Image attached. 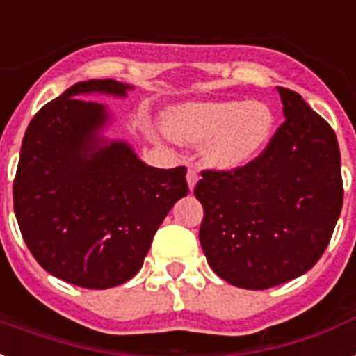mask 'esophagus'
<instances>
[{
	"label": "esophagus",
	"instance_id": "obj_1",
	"mask_svg": "<svg viewBox=\"0 0 356 356\" xmlns=\"http://www.w3.org/2000/svg\"><path fill=\"white\" fill-rule=\"evenodd\" d=\"M197 181H198V172L197 169H189L187 170V186H189V189H193V187L197 186Z\"/></svg>",
	"mask_w": 356,
	"mask_h": 356
}]
</instances>
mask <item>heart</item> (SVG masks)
Wrapping results in <instances>:
<instances>
[{
    "mask_svg": "<svg viewBox=\"0 0 356 356\" xmlns=\"http://www.w3.org/2000/svg\"><path fill=\"white\" fill-rule=\"evenodd\" d=\"M275 115L264 102L187 104L167 117L169 134L186 145H206V159L221 169L249 163L267 147Z\"/></svg>",
    "mask_w": 356,
    "mask_h": 356,
    "instance_id": "heart-1",
    "label": "heart"
}]
</instances>
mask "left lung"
I'll return each instance as SVG.
<instances>
[{"instance_id": "left-lung-1", "label": "left lung", "mask_w": 356, "mask_h": 356, "mask_svg": "<svg viewBox=\"0 0 356 356\" xmlns=\"http://www.w3.org/2000/svg\"><path fill=\"white\" fill-rule=\"evenodd\" d=\"M284 120L243 167L202 170L200 245L232 286L267 290L305 275L327 249L343 202L334 129L293 90L278 87Z\"/></svg>"}]
</instances>
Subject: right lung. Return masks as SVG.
Wrapping results in <instances>:
<instances>
[{"instance_id":"obj_1","label":"right lung","mask_w":356,"mask_h":356,"mask_svg":"<svg viewBox=\"0 0 356 356\" xmlns=\"http://www.w3.org/2000/svg\"><path fill=\"white\" fill-rule=\"evenodd\" d=\"M128 89L90 79L46 104L27 126L13 184L16 221L35 260L87 290L134 277L159 225L189 191L186 167L156 169L126 143L100 145L107 111L87 98Z\"/></svg>"}]
</instances>
